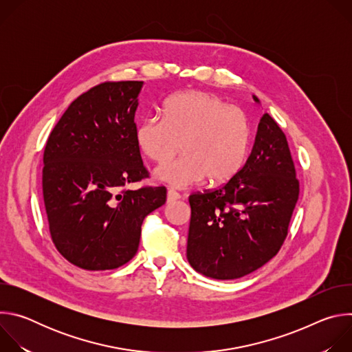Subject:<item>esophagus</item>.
Returning <instances> with one entry per match:
<instances>
[{
	"mask_svg": "<svg viewBox=\"0 0 352 352\" xmlns=\"http://www.w3.org/2000/svg\"><path fill=\"white\" fill-rule=\"evenodd\" d=\"M179 197H181L179 193H177L175 190L170 189V190L167 192V204H173V202H175V200H178Z\"/></svg>",
	"mask_w": 352,
	"mask_h": 352,
	"instance_id": "obj_1",
	"label": "esophagus"
}]
</instances>
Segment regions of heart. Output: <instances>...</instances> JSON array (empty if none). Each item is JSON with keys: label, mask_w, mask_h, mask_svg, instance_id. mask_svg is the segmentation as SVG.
Wrapping results in <instances>:
<instances>
[{"label": "heart", "mask_w": 352, "mask_h": 352, "mask_svg": "<svg viewBox=\"0 0 352 352\" xmlns=\"http://www.w3.org/2000/svg\"><path fill=\"white\" fill-rule=\"evenodd\" d=\"M135 139L140 152L157 166L183 148L186 155L178 162L156 171L159 181L182 189L206 177L212 184L234 178L248 157L250 126L246 116L221 97L190 90L167 100L163 120H142Z\"/></svg>", "instance_id": "b5f03b06"}]
</instances>
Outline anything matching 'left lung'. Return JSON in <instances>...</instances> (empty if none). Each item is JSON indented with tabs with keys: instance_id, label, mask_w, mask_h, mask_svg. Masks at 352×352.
<instances>
[{
	"instance_id": "left-lung-1",
	"label": "left lung",
	"mask_w": 352,
	"mask_h": 352,
	"mask_svg": "<svg viewBox=\"0 0 352 352\" xmlns=\"http://www.w3.org/2000/svg\"><path fill=\"white\" fill-rule=\"evenodd\" d=\"M298 195L287 138L265 113L241 171L219 189L189 196V265L216 280L258 270L280 250Z\"/></svg>"
}]
</instances>
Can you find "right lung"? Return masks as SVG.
Here are the masks:
<instances>
[{
	"mask_svg": "<svg viewBox=\"0 0 352 352\" xmlns=\"http://www.w3.org/2000/svg\"><path fill=\"white\" fill-rule=\"evenodd\" d=\"M143 82H104L71 103L43 156V197L58 252L85 270H111L139 248L144 217L166 204L163 186L122 190L147 177L135 139Z\"/></svg>",
	"mask_w": 352,
	"mask_h": 352,
	"instance_id": "obj_1",
	"label": "right lung"
}]
</instances>
